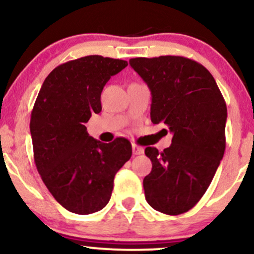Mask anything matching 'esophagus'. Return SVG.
I'll return each instance as SVG.
<instances>
[{"mask_svg":"<svg viewBox=\"0 0 254 254\" xmlns=\"http://www.w3.org/2000/svg\"><path fill=\"white\" fill-rule=\"evenodd\" d=\"M144 153V149L137 144H132V154L133 155H141Z\"/></svg>","mask_w":254,"mask_h":254,"instance_id":"obj_1","label":"esophagus"}]
</instances>
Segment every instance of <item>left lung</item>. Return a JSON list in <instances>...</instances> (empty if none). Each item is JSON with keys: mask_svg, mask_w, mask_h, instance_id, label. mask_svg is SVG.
Masks as SVG:
<instances>
[{"mask_svg": "<svg viewBox=\"0 0 254 254\" xmlns=\"http://www.w3.org/2000/svg\"><path fill=\"white\" fill-rule=\"evenodd\" d=\"M151 94L150 118L166 124L172 144L147 147L153 164L143 179L145 199L167 215L189 211L208 190L226 149L227 106L202 64L182 56L131 58Z\"/></svg>", "mask_w": 254, "mask_h": 254, "instance_id": "8db88e82", "label": "left lung"}]
</instances>
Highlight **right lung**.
I'll return each mask as SVG.
<instances>
[{"instance_id": "obj_1", "label": "right lung", "mask_w": 254, "mask_h": 254, "mask_svg": "<svg viewBox=\"0 0 254 254\" xmlns=\"http://www.w3.org/2000/svg\"><path fill=\"white\" fill-rule=\"evenodd\" d=\"M127 65V61L98 55L61 64L45 78L32 110L37 170L55 199L75 214L106 206L116 173L132 154L127 139L103 143L84 127L101 111L105 84Z\"/></svg>"}]
</instances>
